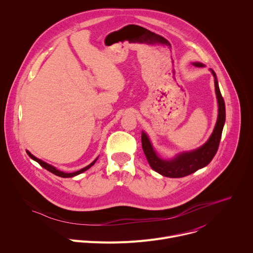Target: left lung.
Listing matches in <instances>:
<instances>
[{"mask_svg": "<svg viewBox=\"0 0 253 253\" xmlns=\"http://www.w3.org/2000/svg\"><path fill=\"white\" fill-rule=\"evenodd\" d=\"M192 65L195 67H204V65L199 62L192 63ZM210 72L214 77L215 94L218 104V115L212 134L202 146L191 151L180 152L170 159H164L161 158L154 150L148 135L142 131L141 141L144 154H145L151 168L163 176L170 178H180L194 173L198 169L208 165L216 152H217L223 126L225 123V104L219 90L218 81L217 78H216L215 72L212 69H210Z\"/></svg>", "mask_w": 253, "mask_h": 253, "instance_id": "left-lung-1", "label": "left lung"}]
</instances>
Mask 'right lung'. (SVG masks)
<instances>
[{
	"mask_svg": "<svg viewBox=\"0 0 253 253\" xmlns=\"http://www.w3.org/2000/svg\"><path fill=\"white\" fill-rule=\"evenodd\" d=\"M26 152H27V154L30 156V158L31 159H33L34 161H36V162H38L43 168H45V169H47L48 171H50V172H52L53 174H55V175H57V176H59V177H63V178H70V177H74V176H77V175H79V174H81V173H83V172H85L86 170H88L89 168H91L94 164H95V162L97 161V159H98V157L92 162V163H90L89 165H87L86 167H84V168H82V169H80V170H78V171H76V172H72V173H66V172H63V171H61V170H59V169H57L55 166H53V165H51V164H49V163H47V162H45V161H43V160H41V159H39V158H37L36 156H34L30 151H28V150H26Z\"/></svg>",
	"mask_w": 253,
	"mask_h": 253,
	"instance_id": "right-lung-1",
	"label": "right lung"
}]
</instances>
